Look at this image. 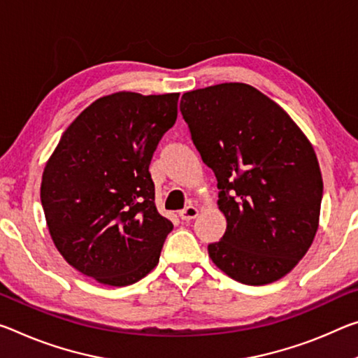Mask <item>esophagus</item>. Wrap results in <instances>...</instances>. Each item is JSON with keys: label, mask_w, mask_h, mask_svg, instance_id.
<instances>
[{"label": "esophagus", "mask_w": 358, "mask_h": 358, "mask_svg": "<svg viewBox=\"0 0 358 358\" xmlns=\"http://www.w3.org/2000/svg\"><path fill=\"white\" fill-rule=\"evenodd\" d=\"M197 213H199V210H197V207H194V206H188V207H185L183 210H180V218L183 220V221H191V220H194L196 217H197Z\"/></svg>", "instance_id": "obj_1"}]
</instances>
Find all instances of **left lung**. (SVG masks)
Masks as SVG:
<instances>
[{"label":"left lung","instance_id":"8db88e82","mask_svg":"<svg viewBox=\"0 0 358 358\" xmlns=\"http://www.w3.org/2000/svg\"><path fill=\"white\" fill-rule=\"evenodd\" d=\"M180 111L217 177L228 223L208 243L210 258L245 285L282 279L319 226L323 181L309 140L275 101L243 83L186 92Z\"/></svg>","mask_w":358,"mask_h":358}]
</instances>
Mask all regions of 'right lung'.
Segmentation results:
<instances>
[{"instance_id":"1","label":"right lung","mask_w":358,"mask_h":358,"mask_svg":"<svg viewBox=\"0 0 358 358\" xmlns=\"http://www.w3.org/2000/svg\"><path fill=\"white\" fill-rule=\"evenodd\" d=\"M178 97L119 92L95 100L44 169L41 203L57 250L105 285L143 279L173 229L156 208L150 164L177 121Z\"/></svg>"}]
</instances>
